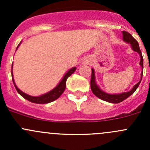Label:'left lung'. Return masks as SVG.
<instances>
[{
	"instance_id": "left-lung-1",
	"label": "left lung",
	"mask_w": 150,
	"mask_h": 150,
	"mask_svg": "<svg viewBox=\"0 0 150 150\" xmlns=\"http://www.w3.org/2000/svg\"><path fill=\"white\" fill-rule=\"evenodd\" d=\"M122 38L123 40L126 43H130L131 46V48L134 50V51L138 53L140 55V65L142 67V70H143V57H142V52H141V50L139 48V46L138 42L137 41L136 39L134 38L132 35H131L130 33H128V32L122 31ZM91 88L92 92H93V94L95 96H97L99 99H102V100L106 101L107 102H110V103H120V102H122L123 100H125V99H127L128 97H129L131 94L135 92V91L137 90V88L139 86L141 81H142V75L143 73L142 72L141 75H142V78L141 80L139 81V83H137L135 86L133 87V88L131 89L130 91L128 92H124V93H120V94H110V93H107L105 92H104L103 91L101 90L99 88V86L96 84V81H95V74H94V70L93 69H91Z\"/></svg>"
}]
</instances>
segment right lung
I'll list each match as a JSON object with an SVG mask.
<instances>
[{"instance_id": "1", "label": "right lung", "mask_w": 150, "mask_h": 150, "mask_svg": "<svg viewBox=\"0 0 150 150\" xmlns=\"http://www.w3.org/2000/svg\"><path fill=\"white\" fill-rule=\"evenodd\" d=\"M19 46V44L18 45V46ZM17 46V48H18ZM16 48V49H17ZM12 67H13V64L11 66V77H12V81H13V85L15 86V88L16 89L18 93L21 95L23 98L26 99L27 100L30 101V102H33V103H36V104H47L50 103V102H53V101L56 100V99H58L62 93L64 92V91L65 90L66 88V81L67 79L76 70V67H73L72 69H69L67 72L64 75V76L63 77L62 80L60 81V83L57 85V86H56L53 90H51V91L48 92V93H45V94L41 95L40 96H30V95L26 94L24 92H22V91L19 90L17 88V86H16L14 83V80H13V73H12Z\"/></svg>"}]
</instances>
